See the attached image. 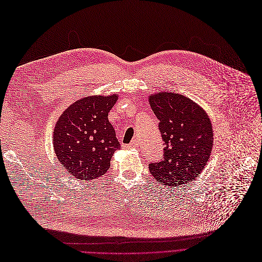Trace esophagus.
<instances>
[{
  "label": "esophagus",
  "mask_w": 262,
  "mask_h": 262,
  "mask_svg": "<svg viewBox=\"0 0 262 262\" xmlns=\"http://www.w3.org/2000/svg\"><path fill=\"white\" fill-rule=\"evenodd\" d=\"M139 144V140L138 139H134L130 143H129V147H136Z\"/></svg>",
  "instance_id": "esophagus-1"
}]
</instances>
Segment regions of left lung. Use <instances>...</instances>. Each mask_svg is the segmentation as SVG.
Here are the masks:
<instances>
[{
  "mask_svg": "<svg viewBox=\"0 0 262 262\" xmlns=\"http://www.w3.org/2000/svg\"><path fill=\"white\" fill-rule=\"evenodd\" d=\"M149 104L159 120L165 144L162 161L149 165L151 174L170 187L191 183L208 164L213 149L208 113L190 98L168 91L150 95Z\"/></svg>",
  "mask_w": 262,
  "mask_h": 262,
  "instance_id": "left-lung-1",
  "label": "left lung"
}]
</instances>
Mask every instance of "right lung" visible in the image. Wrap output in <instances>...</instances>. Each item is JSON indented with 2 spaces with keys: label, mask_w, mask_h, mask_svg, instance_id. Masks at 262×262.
<instances>
[{
  "label": "right lung",
  "mask_w": 262,
  "mask_h": 262,
  "mask_svg": "<svg viewBox=\"0 0 262 262\" xmlns=\"http://www.w3.org/2000/svg\"><path fill=\"white\" fill-rule=\"evenodd\" d=\"M118 98V94L80 98L56 121L54 152L70 176L88 181L107 172L113 153L121 146L108 120Z\"/></svg>",
  "instance_id": "add662e5"
}]
</instances>
